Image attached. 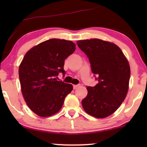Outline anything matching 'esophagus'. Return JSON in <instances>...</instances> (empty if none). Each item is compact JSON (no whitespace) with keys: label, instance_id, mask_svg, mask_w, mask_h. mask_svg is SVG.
<instances>
[{"label":"esophagus","instance_id":"1","mask_svg":"<svg viewBox=\"0 0 147 147\" xmlns=\"http://www.w3.org/2000/svg\"><path fill=\"white\" fill-rule=\"evenodd\" d=\"M79 86H80V85H73V88L74 89H77V88L79 87Z\"/></svg>","mask_w":147,"mask_h":147}]
</instances>
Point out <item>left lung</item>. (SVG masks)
<instances>
[{
    "label": "left lung",
    "mask_w": 147,
    "mask_h": 147,
    "mask_svg": "<svg viewBox=\"0 0 147 147\" xmlns=\"http://www.w3.org/2000/svg\"><path fill=\"white\" fill-rule=\"evenodd\" d=\"M77 44L86 55L98 81L95 86H87L82 106L93 117H108L120 106L127 94L131 75L129 61L121 49L111 42L93 38L78 41Z\"/></svg>",
    "instance_id": "8db88e82"
}]
</instances>
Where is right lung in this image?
Returning a JSON list of instances; mask_svg holds the SVG:
<instances>
[{"instance_id": "obj_1", "label": "right lung", "mask_w": 147, "mask_h": 147, "mask_svg": "<svg viewBox=\"0 0 147 147\" xmlns=\"http://www.w3.org/2000/svg\"><path fill=\"white\" fill-rule=\"evenodd\" d=\"M75 49L71 41L52 38L25 54L18 69L22 94L28 107L38 116L46 117L59 112L73 89L72 84L57 78L60 72L65 74L64 61Z\"/></svg>"}]
</instances>
